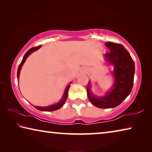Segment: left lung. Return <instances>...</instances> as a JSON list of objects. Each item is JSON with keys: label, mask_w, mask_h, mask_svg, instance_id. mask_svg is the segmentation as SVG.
Listing matches in <instances>:
<instances>
[{"label": "left lung", "mask_w": 152, "mask_h": 152, "mask_svg": "<svg viewBox=\"0 0 152 152\" xmlns=\"http://www.w3.org/2000/svg\"><path fill=\"white\" fill-rule=\"evenodd\" d=\"M110 51L104 54L105 60L114 66L113 76L115 78L112 89L105 96L96 97L91 93L90 83L87 87L89 101L95 107L109 109L119 105L131 93L133 85L135 64L129 53L121 44L107 42Z\"/></svg>", "instance_id": "1"}]
</instances>
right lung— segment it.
<instances>
[{
    "instance_id": "right-lung-1",
    "label": "right lung",
    "mask_w": 152,
    "mask_h": 152,
    "mask_svg": "<svg viewBox=\"0 0 152 152\" xmlns=\"http://www.w3.org/2000/svg\"><path fill=\"white\" fill-rule=\"evenodd\" d=\"M41 46L42 45H39V46H37V47H34V48H31L29 50H28L27 51V53H25L23 58V60L20 64H19V68H18V70H17V79H19V73H20V69H21L23 65L24 62L26 60V59L27 58L28 56H29V54H31L33 51H34L35 50H38V49H39L41 48ZM70 84H69L68 86H66V88L65 89V91H64V94H63V96L61 98V99L60 100V101L58 102V103L54 104H52V105H50V106H48V107H38V106H34V107L35 109H37V110H42V111H53V110H58L59 109H60V108L63 106L64 104L65 103V102L66 101V99H67V96H68V90L70 88Z\"/></svg>"
}]
</instances>
